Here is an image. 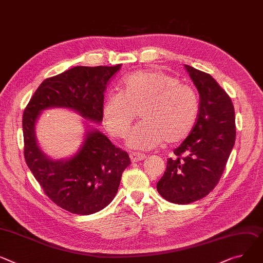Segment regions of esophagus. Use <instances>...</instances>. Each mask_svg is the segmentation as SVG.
<instances>
[{
    "mask_svg": "<svg viewBox=\"0 0 263 263\" xmlns=\"http://www.w3.org/2000/svg\"><path fill=\"white\" fill-rule=\"evenodd\" d=\"M130 159L133 163H135V162H139V161L145 160L146 155L144 153H139V152H131L130 153Z\"/></svg>",
    "mask_w": 263,
    "mask_h": 263,
    "instance_id": "1",
    "label": "esophagus"
}]
</instances>
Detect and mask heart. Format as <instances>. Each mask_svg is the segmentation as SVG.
I'll return each mask as SVG.
<instances>
[{
  "mask_svg": "<svg viewBox=\"0 0 263 263\" xmlns=\"http://www.w3.org/2000/svg\"><path fill=\"white\" fill-rule=\"evenodd\" d=\"M139 112L143 121L132 130L128 145L151 150L163 142L179 143L194 129L199 99L194 87L159 69L137 72L121 81V93L107 96L102 117L107 130L124 138Z\"/></svg>",
  "mask_w": 263,
  "mask_h": 263,
  "instance_id": "1",
  "label": "heart"
}]
</instances>
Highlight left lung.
Here are the masks:
<instances>
[{
  "label": "left lung",
  "mask_w": 263,
  "mask_h": 263,
  "mask_svg": "<svg viewBox=\"0 0 263 263\" xmlns=\"http://www.w3.org/2000/svg\"><path fill=\"white\" fill-rule=\"evenodd\" d=\"M185 68L200 94L199 114L156 184L159 194L176 204L198 201L216 187L236 141L231 97L209 74L187 64Z\"/></svg>",
  "instance_id": "obj_1"
}]
</instances>
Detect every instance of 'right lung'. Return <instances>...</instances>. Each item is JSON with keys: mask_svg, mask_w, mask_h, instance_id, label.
Masks as SVG:
<instances>
[{"mask_svg": "<svg viewBox=\"0 0 263 263\" xmlns=\"http://www.w3.org/2000/svg\"><path fill=\"white\" fill-rule=\"evenodd\" d=\"M120 67L121 64L75 66L47 78L34 92L23 113L26 164L45 195L72 214L92 215L112 202L121 174L131 164L129 154L115 147L97 129H87L90 126L86 125L79 150L69 159L52 160L38 145L36 122L44 110L66 108L100 124L103 93Z\"/></svg>", "mask_w": 263, "mask_h": 263, "instance_id": "1", "label": "right lung"}]
</instances>
